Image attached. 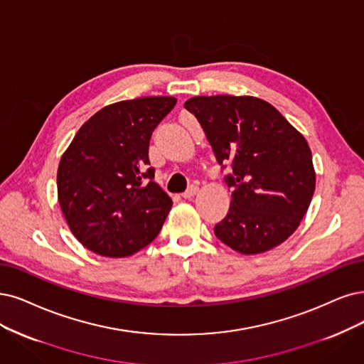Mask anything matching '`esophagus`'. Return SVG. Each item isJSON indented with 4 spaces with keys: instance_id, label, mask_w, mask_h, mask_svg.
Instances as JSON below:
<instances>
[{
    "instance_id": "34e87169",
    "label": "esophagus",
    "mask_w": 364,
    "mask_h": 364,
    "mask_svg": "<svg viewBox=\"0 0 364 364\" xmlns=\"http://www.w3.org/2000/svg\"><path fill=\"white\" fill-rule=\"evenodd\" d=\"M198 191H199V187L198 186H195V184H192L189 189H187L181 196L184 198V199H191V198H193L196 193H198Z\"/></svg>"
}]
</instances>
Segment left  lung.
Segmentation results:
<instances>
[{
    "label": "left lung",
    "instance_id": "obj_1",
    "mask_svg": "<svg viewBox=\"0 0 364 364\" xmlns=\"http://www.w3.org/2000/svg\"><path fill=\"white\" fill-rule=\"evenodd\" d=\"M196 117L232 189L216 237L257 255L294 234L315 192L312 153L303 134L268 102L252 96H198L184 103Z\"/></svg>",
    "mask_w": 364,
    "mask_h": 364
}]
</instances>
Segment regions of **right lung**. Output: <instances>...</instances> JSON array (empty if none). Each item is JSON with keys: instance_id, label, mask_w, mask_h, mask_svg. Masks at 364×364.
<instances>
[{"instance_id": "right-lung-1", "label": "right lung", "mask_w": 364, "mask_h": 364, "mask_svg": "<svg viewBox=\"0 0 364 364\" xmlns=\"http://www.w3.org/2000/svg\"><path fill=\"white\" fill-rule=\"evenodd\" d=\"M175 97L105 106L77 130L57 172L58 200L72 234L88 250L124 258L148 246L172 207L153 181L148 146Z\"/></svg>"}]
</instances>
